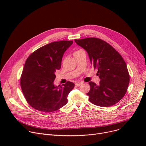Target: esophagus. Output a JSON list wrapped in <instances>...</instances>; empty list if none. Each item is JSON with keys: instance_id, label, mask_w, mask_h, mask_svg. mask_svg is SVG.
Returning <instances> with one entry per match:
<instances>
[{"instance_id": "1", "label": "esophagus", "mask_w": 146, "mask_h": 146, "mask_svg": "<svg viewBox=\"0 0 146 146\" xmlns=\"http://www.w3.org/2000/svg\"><path fill=\"white\" fill-rule=\"evenodd\" d=\"M83 84V82H77L75 83V85L77 86H80V85H82Z\"/></svg>"}]
</instances>
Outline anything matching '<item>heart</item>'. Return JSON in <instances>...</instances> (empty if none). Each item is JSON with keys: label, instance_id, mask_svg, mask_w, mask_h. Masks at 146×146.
Masks as SVG:
<instances>
[{"label": "heart", "instance_id": "b5f03b06", "mask_svg": "<svg viewBox=\"0 0 146 146\" xmlns=\"http://www.w3.org/2000/svg\"><path fill=\"white\" fill-rule=\"evenodd\" d=\"M76 51H75V52H76Z\"/></svg>", "mask_w": 146, "mask_h": 146}]
</instances>
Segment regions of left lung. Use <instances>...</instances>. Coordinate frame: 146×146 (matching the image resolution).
I'll list each match as a JSON object with an SVG mask.
<instances>
[{"instance_id":"8db88e82","label":"left lung","mask_w":146,"mask_h":146,"mask_svg":"<svg viewBox=\"0 0 146 146\" xmlns=\"http://www.w3.org/2000/svg\"><path fill=\"white\" fill-rule=\"evenodd\" d=\"M88 53L91 64L97 69L99 85L89 82L87 95L93 104L109 107L118 103L125 95L129 82L127 64L120 54L106 41L98 38L74 40Z\"/></svg>"}]
</instances>
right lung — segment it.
Listing matches in <instances>:
<instances>
[{"label":"right lung","mask_w":146,"mask_h":146,"mask_svg":"<svg viewBox=\"0 0 146 146\" xmlns=\"http://www.w3.org/2000/svg\"><path fill=\"white\" fill-rule=\"evenodd\" d=\"M73 41L52 42L34 51L27 59L20 79L27 103L37 111L51 112L67 103L74 84L67 82L55 86V72L61 68L63 56Z\"/></svg>","instance_id":"obj_1"}]
</instances>
